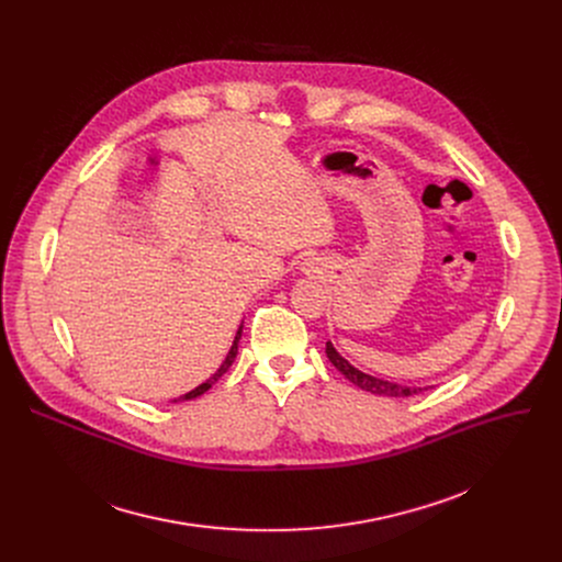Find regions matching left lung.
<instances>
[{"label":"left lung","mask_w":562,"mask_h":562,"mask_svg":"<svg viewBox=\"0 0 562 562\" xmlns=\"http://www.w3.org/2000/svg\"><path fill=\"white\" fill-rule=\"evenodd\" d=\"M327 358L331 360V364L349 380L353 382L356 386L369 391V393H375V395H386V397H409L414 393H420L423 389L420 386H403V384H395V382H389V380H380V378H373L369 373H362L358 371L349 360H345L336 347L331 342H327Z\"/></svg>","instance_id":"1"}]
</instances>
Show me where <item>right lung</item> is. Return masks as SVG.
<instances>
[{
    "label": "right lung",
    "mask_w": 562,
    "mask_h": 562,
    "mask_svg": "<svg viewBox=\"0 0 562 562\" xmlns=\"http://www.w3.org/2000/svg\"><path fill=\"white\" fill-rule=\"evenodd\" d=\"M239 338H243V325H239V329H237V334H235V340H233V345H231V351L226 353V358H224V362L220 364V369L206 380V382H202L200 386H195L193 391H189V393H184V395H180L178 400H191V397H198V395H202L204 391H209L226 371H228V367L233 364V360H235V356H237V342H239ZM176 400V403H178Z\"/></svg>",
    "instance_id": "right-lung-1"
}]
</instances>
